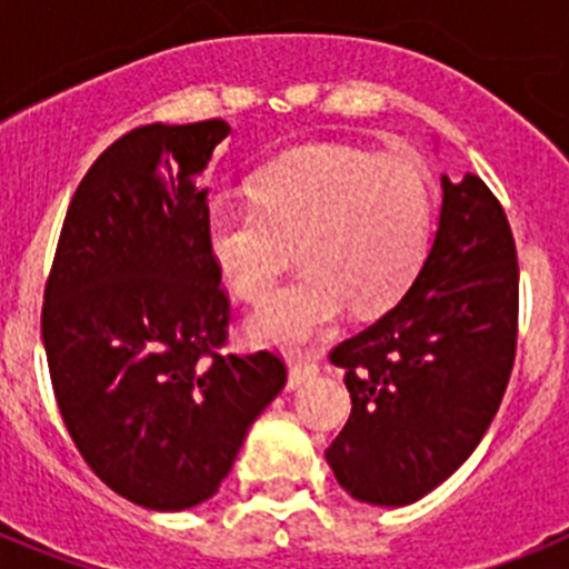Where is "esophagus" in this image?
Here are the masks:
<instances>
[{"mask_svg":"<svg viewBox=\"0 0 569 569\" xmlns=\"http://www.w3.org/2000/svg\"><path fill=\"white\" fill-rule=\"evenodd\" d=\"M316 373H319V365H316L313 359H290L288 387H290V390H296L301 381H308L310 376H316Z\"/></svg>","mask_w":569,"mask_h":569,"instance_id":"esophagus-1","label":"esophagus"}]
</instances>
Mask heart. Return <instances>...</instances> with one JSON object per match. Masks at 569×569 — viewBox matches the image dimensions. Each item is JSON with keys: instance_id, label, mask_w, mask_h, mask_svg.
<instances>
[{"instance_id": "heart-1", "label": "heart", "mask_w": 569, "mask_h": 569, "mask_svg": "<svg viewBox=\"0 0 569 569\" xmlns=\"http://www.w3.org/2000/svg\"><path fill=\"white\" fill-rule=\"evenodd\" d=\"M253 208L213 204L204 241L216 270L244 301L273 293L299 259V279L253 316V333L296 345L350 301L390 308L413 281L433 224V190L410 156L313 142L281 153L250 182Z\"/></svg>"}]
</instances>
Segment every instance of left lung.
Masks as SVG:
<instances>
[{
	"label": "left lung",
	"instance_id": "1",
	"mask_svg": "<svg viewBox=\"0 0 569 569\" xmlns=\"http://www.w3.org/2000/svg\"><path fill=\"white\" fill-rule=\"evenodd\" d=\"M441 188L413 288L330 350L353 410L325 456L370 505H413L450 479L487 433L516 361L519 256L505 208L472 173Z\"/></svg>",
	"mask_w": 569,
	"mask_h": 569
}]
</instances>
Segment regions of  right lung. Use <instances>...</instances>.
Wrapping results in <instances>:
<instances>
[{"label":"right lung","mask_w":569,"mask_h":569,"mask_svg":"<svg viewBox=\"0 0 569 569\" xmlns=\"http://www.w3.org/2000/svg\"><path fill=\"white\" fill-rule=\"evenodd\" d=\"M228 133L204 119L119 136L70 199L44 281L64 427L90 470L148 510L208 501L288 381L273 350H228L230 296L204 241L208 190L193 184Z\"/></svg>","instance_id":"1"}]
</instances>
